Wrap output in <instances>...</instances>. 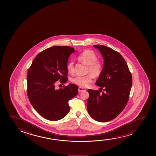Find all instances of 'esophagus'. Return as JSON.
I'll use <instances>...</instances> for the list:
<instances>
[{"label": "esophagus", "mask_w": 156, "mask_h": 156, "mask_svg": "<svg viewBox=\"0 0 156 156\" xmlns=\"http://www.w3.org/2000/svg\"><path fill=\"white\" fill-rule=\"evenodd\" d=\"M84 90H85V89H84L83 88L81 87H80L78 88V92H79V93L83 92Z\"/></svg>", "instance_id": "34e87169"}]
</instances>
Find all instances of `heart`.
Instances as JSON below:
<instances>
[{
  "mask_svg": "<svg viewBox=\"0 0 156 156\" xmlns=\"http://www.w3.org/2000/svg\"><path fill=\"white\" fill-rule=\"evenodd\" d=\"M79 61L88 66V73L90 74L80 76H77L73 78L71 81L73 83L80 86L81 87H86L92 83L93 76L98 77L102 72V64L97 61L98 58L94 51L90 50H85L83 51L78 57ZM67 70L70 73L74 71V64L73 61H70L67 64Z\"/></svg>",
  "mask_w": 156,
  "mask_h": 156,
  "instance_id": "obj_1",
  "label": "heart"
}]
</instances>
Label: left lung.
<instances>
[{
	"instance_id": "obj_1",
	"label": "left lung",
	"mask_w": 156,
	"mask_h": 156,
	"mask_svg": "<svg viewBox=\"0 0 156 156\" xmlns=\"http://www.w3.org/2000/svg\"><path fill=\"white\" fill-rule=\"evenodd\" d=\"M93 47L98 49L104 60L102 72L96 83L100 90L104 89V92L100 94L98 90H87L90 94L87 102L88 112L96 121L109 122L117 117L126 107L132 77L119 53L103 45Z\"/></svg>"
}]
</instances>
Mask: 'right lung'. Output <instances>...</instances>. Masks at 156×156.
<instances>
[{
    "label": "right lung",
    "mask_w": 156,
    "mask_h": 156,
    "mask_svg": "<svg viewBox=\"0 0 156 156\" xmlns=\"http://www.w3.org/2000/svg\"><path fill=\"white\" fill-rule=\"evenodd\" d=\"M75 49L69 46H53L39 53L28 71V96L39 115L51 121L61 119L70 110L69 101L77 95L76 85L56 89L58 80L68 81L67 64ZM62 83V84H63Z\"/></svg>",
    "instance_id": "1"
}]
</instances>
